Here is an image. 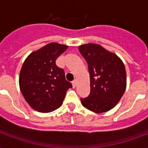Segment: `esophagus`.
<instances>
[{
    "label": "esophagus",
    "instance_id": "1",
    "mask_svg": "<svg viewBox=\"0 0 148 148\" xmlns=\"http://www.w3.org/2000/svg\"><path fill=\"white\" fill-rule=\"evenodd\" d=\"M72 87H73V88H75V87H76V81L75 80L72 81Z\"/></svg>",
    "mask_w": 148,
    "mask_h": 148
}]
</instances>
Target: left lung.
<instances>
[{"instance_id":"obj_1","label":"left lung","mask_w":148,"mask_h":148,"mask_svg":"<svg viewBox=\"0 0 148 148\" xmlns=\"http://www.w3.org/2000/svg\"><path fill=\"white\" fill-rule=\"evenodd\" d=\"M78 49L88 63L90 74V95L81 98V103L97 114L107 112L117 105L126 89L124 63L100 45L86 44Z\"/></svg>"}]
</instances>
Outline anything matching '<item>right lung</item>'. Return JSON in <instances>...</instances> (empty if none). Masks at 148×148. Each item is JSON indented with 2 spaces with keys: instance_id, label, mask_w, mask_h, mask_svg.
<instances>
[{
  "instance_id": "right-lung-1",
  "label": "right lung",
  "mask_w": 148,
  "mask_h": 148,
  "mask_svg": "<svg viewBox=\"0 0 148 148\" xmlns=\"http://www.w3.org/2000/svg\"><path fill=\"white\" fill-rule=\"evenodd\" d=\"M67 49V45L50 43L24 60L20 72V90L34 110L49 113L58 109L72 88L64 70L56 65L57 58Z\"/></svg>"
}]
</instances>
